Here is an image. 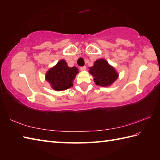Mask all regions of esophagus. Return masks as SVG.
<instances>
[{
	"label": "esophagus",
	"instance_id": "34e87169",
	"mask_svg": "<svg viewBox=\"0 0 160 160\" xmlns=\"http://www.w3.org/2000/svg\"><path fill=\"white\" fill-rule=\"evenodd\" d=\"M86 67L85 66H84V67H80V71H85L86 70Z\"/></svg>",
	"mask_w": 160,
	"mask_h": 160
}]
</instances>
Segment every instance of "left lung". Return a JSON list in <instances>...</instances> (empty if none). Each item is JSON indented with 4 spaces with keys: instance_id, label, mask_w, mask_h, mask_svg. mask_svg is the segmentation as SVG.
Listing matches in <instances>:
<instances>
[{
    "instance_id": "left-lung-1",
    "label": "left lung",
    "mask_w": 160,
    "mask_h": 160,
    "mask_svg": "<svg viewBox=\"0 0 160 160\" xmlns=\"http://www.w3.org/2000/svg\"><path fill=\"white\" fill-rule=\"evenodd\" d=\"M89 73L93 76L96 84L101 87L111 85L118 78V73L104 59H99L89 68Z\"/></svg>"
}]
</instances>
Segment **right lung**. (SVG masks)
<instances>
[{"label":"right lung","mask_w":160,"mask_h":160,"mask_svg":"<svg viewBox=\"0 0 160 160\" xmlns=\"http://www.w3.org/2000/svg\"><path fill=\"white\" fill-rule=\"evenodd\" d=\"M78 73L77 67H69L65 60H61L47 71L45 79L54 90L64 91L73 86V81Z\"/></svg>","instance_id":"right-lung-1"}]
</instances>
